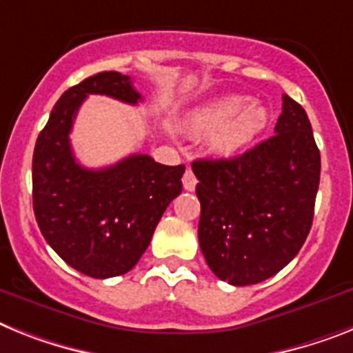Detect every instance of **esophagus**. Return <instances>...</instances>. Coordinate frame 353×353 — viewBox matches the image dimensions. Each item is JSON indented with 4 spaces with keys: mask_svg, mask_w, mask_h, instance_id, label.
<instances>
[{
    "mask_svg": "<svg viewBox=\"0 0 353 353\" xmlns=\"http://www.w3.org/2000/svg\"><path fill=\"white\" fill-rule=\"evenodd\" d=\"M195 185H197V177L194 176V172H192L190 168H186L185 176H183V186H185V190H195Z\"/></svg>",
    "mask_w": 353,
    "mask_h": 353,
    "instance_id": "34e87169",
    "label": "esophagus"
}]
</instances>
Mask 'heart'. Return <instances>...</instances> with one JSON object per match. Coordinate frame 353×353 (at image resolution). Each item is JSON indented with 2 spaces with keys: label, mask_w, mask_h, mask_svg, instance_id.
I'll return each instance as SVG.
<instances>
[{
  "label": "heart",
  "mask_w": 353,
  "mask_h": 353,
  "mask_svg": "<svg viewBox=\"0 0 353 353\" xmlns=\"http://www.w3.org/2000/svg\"><path fill=\"white\" fill-rule=\"evenodd\" d=\"M269 112L262 103H248L244 97H226L192 112L186 127L192 132H210L215 152L233 154L250 143L268 125Z\"/></svg>",
  "instance_id": "heart-1"
}]
</instances>
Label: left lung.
<instances>
[{"instance_id": "8db88e82", "label": "left lung", "mask_w": 353, "mask_h": 353, "mask_svg": "<svg viewBox=\"0 0 353 353\" xmlns=\"http://www.w3.org/2000/svg\"><path fill=\"white\" fill-rule=\"evenodd\" d=\"M274 134L232 159H197L199 245L215 276L253 285L282 271L309 235L321 158L309 117L283 94Z\"/></svg>"}]
</instances>
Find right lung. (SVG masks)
<instances>
[{
  "instance_id": "1",
  "label": "right lung",
  "mask_w": 353,
  "mask_h": 353,
  "mask_svg": "<svg viewBox=\"0 0 353 353\" xmlns=\"http://www.w3.org/2000/svg\"><path fill=\"white\" fill-rule=\"evenodd\" d=\"M88 94L138 103L131 79L102 71L62 93L41 131L32 161L35 221L53 251L91 278L125 274L149 248L172 199L181 194L185 165L167 167L132 154L111 167L84 168L70 145L77 111Z\"/></svg>"
}]
</instances>
